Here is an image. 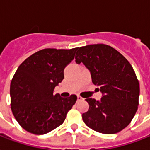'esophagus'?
Here are the masks:
<instances>
[{
  "mask_svg": "<svg viewBox=\"0 0 150 150\" xmlns=\"http://www.w3.org/2000/svg\"><path fill=\"white\" fill-rule=\"evenodd\" d=\"M77 99H78V101L83 100V98H82V97H81V96L78 95V96H77Z\"/></svg>",
  "mask_w": 150,
  "mask_h": 150,
  "instance_id": "obj_1",
  "label": "esophagus"
}]
</instances>
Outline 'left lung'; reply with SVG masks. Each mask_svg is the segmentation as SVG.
<instances>
[{
  "label": "left lung",
  "instance_id": "1",
  "mask_svg": "<svg viewBox=\"0 0 150 150\" xmlns=\"http://www.w3.org/2000/svg\"><path fill=\"white\" fill-rule=\"evenodd\" d=\"M75 62L89 70L92 83L102 92L99 101L88 98V111L82 115L95 131L116 134L130 123L138 106L140 86L133 67L117 50L106 44L79 47Z\"/></svg>",
  "mask_w": 150,
  "mask_h": 150
}]
</instances>
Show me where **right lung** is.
<instances>
[{
	"label": "right lung",
	"mask_w": 150,
	"mask_h": 150,
	"mask_svg": "<svg viewBox=\"0 0 150 150\" xmlns=\"http://www.w3.org/2000/svg\"><path fill=\"white\" fill-rule=\"evenodd\" d=\"M77 49L40 50L16 70L10 85L11 109L16 120L28 132L41 135L57 128L77 100L75 95L63 98L53 94Z\"/></svg>",
	"instance_id": "obj_1"
}]
</instances>
